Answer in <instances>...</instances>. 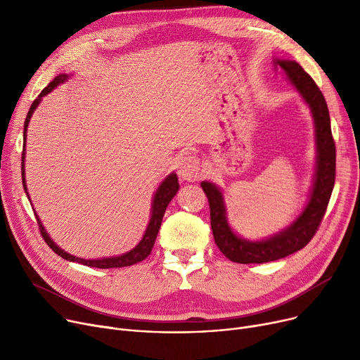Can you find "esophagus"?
I'll return each instance as SVG.
<instances>
[{
	"mask_svg": "<svg viewBox=\"0 0 360 360\" xmlns=\"http://www.w3.org/2000/svg\"><path fill=\"white\" fill-rule=\"evenodd\" d=\"M178 175L186 181H197L201 176L200 159L194 155H185L178 165Z\"/></svg>",
	"mask_w": 360,
	"mask_h": 360,
	"instance_id": "esophagus-1",
	"label": "esophagus"
}]
</instances>
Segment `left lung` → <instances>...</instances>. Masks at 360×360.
Segmentation results:
<instances>
[{"label":"left lung","mask_w":360,"mask_h":360,"mask_svg":"<svg viewBox=\"0 0 360 360\" xmlns=\"http://www.w3.org/2000/svg\"><path fill=\"white\" fill-rule=\"evenodd\" d=\"M276 64L288 74L312 110L318 150L315 181L311 198L302 214L288 229L259 242L245 240L232 232L226 220V209L220 190L212 182H201L202 191L210 204V223L217 248L224 257L239 264L270 262L305 248L323 221L335 181V143L331 134L330 113L324 94L321 93L311 75L297 63L277 60Z\"/></svg>","instance_id":"1"}]
</instances>
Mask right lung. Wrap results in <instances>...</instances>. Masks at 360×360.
Masks as SVG:
<instances>
[{
    "mask_svg": "<svg viewBox=\"0 0 360 360\" xmlns=\"http://www.w3.org/2000/svg\"><path fill=\"white\" fill-rule=\"evenodd\" d=\"M67 80V75L65 74H61L58 75V77H55L39 94V98L34 99L29 112H27V117H26V121H25V132H23V147L26 146V131H27V125H29V121H30V117L33 110L36 109V106L39 105V102L42 101V98L45 96V94H48L49 91H52V89H55L56 86H58L60 83H64ZM22 179H23V186H25V191L27 194V190H26V181H25V150H23V155H22ZM179 190V184H178V178H176V174H170L163 182L162 185L159 186V190L155 195V200H153V205H151V217H150V223L147 226V231L143 236V239L140 240V243L137 245V247L134 250H131L129 252L124 254V255H120V257H112V258H102V259H83V258H77L74 255H70L67 254L65 251H63L60 247H56V245L52 242V239L49 238V235L46 233L45 228L42 226L39 217L36 216V220H37V224H39V232L44 238V240L48 243V247L55 252L58 254L61 258L67 259V261H72V262H80L83 264V266H89V267H96V269H118V267H128V266H132V264H137L140 261H143L144 258H147L151 252V248H153L155 245V240H156V236L159 233V229H160V224H162V219H163V214L166 212V207L167 204L170 202V200H172L175 197V194L178 193Z\"/></svg>",
    "mask_w": 360,
    "mask_h": 360,
    "instance_id": "1",
    "label": "right lung"
}]
</instances>
